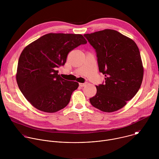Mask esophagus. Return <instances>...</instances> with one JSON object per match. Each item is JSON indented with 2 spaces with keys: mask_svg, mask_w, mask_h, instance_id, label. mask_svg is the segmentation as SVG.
<instances>
[{
  "mask_svg": "<svg viewBox=\"0 0 159 159\" xmlns=\"http://www.w3.org/2000/svg\"><path fill=\"white\" fill-rule=\"evenodd\" d=\"M86 84H87L86 82H85V83H79V85H80V87H84V86H85Z\"/></svg>",
  "mask_w": 159,
  "mask_h": 159,
  "instance_id": "1",
  "label": "esophagus"
}]
</instances>
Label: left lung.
I'll use <instances>...</instances> for the list:
<instances>
[{"instance_id":"8db88e82","label":"left lung","mask_w":159,"mask_h":159,"mask_svg":"<svg viewBox=\"0 0 159 159\" xmlns=\"http://www.w3.org/2000/svg\"><path fill=\"white\" fill-rule=\"evenodd\" d=\"M84 36L96 50L99 72L105 75L90 102L103 112L118 111L140 88L143 67L139 49L133 39L113 30Z\"/></svg>"}]
</instances>
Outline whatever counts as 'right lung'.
Segmentation results:
<instances>
[{
	"label": "right lung",
	"instance_id": "add662e5",
	"mask_svg": "<svg viewBox=\"0 0 159 159\" xmlns=\"http://www.w3.org/2000/svg\"><path fill=\"white\" fill-rule=\"evenodd\" d=\"M86 43L82 34L48 33L25 48L19 58L16 80L31 105L50 113L67 106L79 83L62 79L57 69L65 65L70 52Z\"/></svg>",
	"mask_w": 159,
	"mask_h": 159
}]
</instances>
